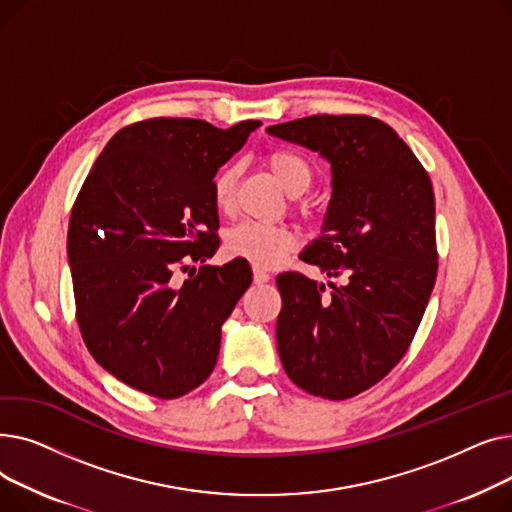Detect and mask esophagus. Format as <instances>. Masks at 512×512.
Segmentation results:
<instances>
[{"label":"esophagus","instance_id":"1","mask_svg":"<svg viewBox=\"0 0 512 512\" xmlns=\"http://www.w3.org/2000/svg\"><path fill=\"white\" fill-rule=\"evenodd\" d=\"M253 278H255V284H265V282H270V274L263 272V270H259V267H255V270H253Z\"/></svg>","mask_w":512,"mask_h":512}]
</instances>
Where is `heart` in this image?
<instances>
[{"label": "heart", "mask_w": 512, "mask_h": 512, "mask_svg": "<svg viewBox=\"0 0 512 512\" xmlns=\"http://www.w3.org/2000/svg\"><path fill=\"white\" fill-rule=\"evenodd\" d=\"M263 166L276 182L292 197L303 195L311 186L313 172L307 161L292 151L272 149L263 155ZM240 170L238 166H226L213 178L211 195L213 205L220 213H230L236 201ZM301 213L309 215V205L299 203ZM299 238L288 226H267L259 222H242L232 228L226 236V253L236 259H245L255 267L274 270L284 259L297 249Z\"/></svg>", "instance_id": "obj_1"}]
</instances>
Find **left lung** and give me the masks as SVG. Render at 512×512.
I'll return each mask as SVG.
<instances>
[{
    "label": "left lung",
    "mask_w": 512,
    "mask_h": 512,
    "mask_svg": "<svg viewBox=\"0 0 512 512\" xmlns=\"http://www.w3.org/2000/svg\"><path fill=\"white\" fill-rule=\"evenodd\" d=\"M267 132L330 161L332 199L303 261L342 278L326 290L299 272L278 276V353L288 378L305 392L353 398L407 355L434 290L432 180L378 118L307 116Z\"/></svg>",
    "instance_id": "left-lung-1"
}]
</instances>
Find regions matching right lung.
Listing matches in <instances>:
<instances>
[{
  "instance_id": "add662e5",
  "label": "right lung",
  "mask_w": 512,
  "mask_h": 512,
  "mask_svg": "<svg viewBox=\"0 0 512 512\" xmlns=\"http://www.w3.org/2000/svg\"><path fill=\"white\" fill-rule=\"evenodd\" d=\"M259 124H128L80 186L68 226L76 321L93 359L134 390L180 398L218 361L222 324L253 274L238 259L203 265L220 247L211 184Z\"/></svg>"
}]
</instances>
